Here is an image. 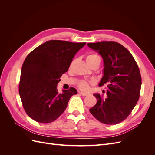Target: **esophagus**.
Returning a JSON list of instances; mask_svg holds the SVG:
<instances>
[{
	"label": "esophagus",
	"mask_w": 155,
	"mask_h": 155,
	"mask_svg": "<svg viewBox=\"0 0 155 155\" xmlns=\"http://www.w3.org/2000/svg\"><path fill=\"white\" fill-rule=\"evenodd\" d=\"M80 94L82 95L83 96H87L88 95V93H85V92H80Z\"/></svg>",
	"instance_id": "obj_1"
}]
</instances>
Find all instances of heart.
I'll return each instance as SVG.
<instances>
[{"label":"heart","mask_w":155,"mask_h":155,"mask_svg":"<svg viewBox=\"0 0 155 155\" xmlns=\"http://www.w3.org/2000/svg\"><path fill=\"white\" fill-rule=\"evenodd\" d=\"M100 58L99 55L95 54H92L87 55V62L88 64L92 63L95 61H100ZM94 83L93 81H81L79 83V87L83 91H87L89 88V85L90 84Z\"/></svg>","instance_id":"obj_1"}]
</instances>
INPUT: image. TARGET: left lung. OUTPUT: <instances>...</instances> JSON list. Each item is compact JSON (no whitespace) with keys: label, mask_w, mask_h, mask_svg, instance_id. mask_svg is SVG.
<instances>
[{"label":"left lung","mask_w":155,"mask_h":155,"mask_svg":"<svg viewBox=\"0 0 155 155\" xmlns=\"http://www.w3.org/2000/svg\"><path fill=\"white\" fill-rule=\"evenodd\" d=\"M87 45L104 60V76L99 86L107 88L105 97L94 94L97 103L89 110L103 124H119L127 118L139 99L142 79L137 63L118 43L103 41Z\"/></svg>","instance_id":"left-lung-1"}]
</instances>
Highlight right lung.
<instances>
[{"label":"right lung","mask_w":155,"mask_h":155,"mask_svg":"<svg viewBox=\"0 0 155 155\" xmlns=\"http://www.w3.org/2000/svg\"><path fill=\"white\" fill-rule=\"evenodd\" d=\"M86 43L50 40L37 46L23 63L18 92L26 114L39 123L54 121L76 94L70 87L59 94L58 83L67 72L74 55Z\"/></svg>","instance_id":"right-lung-1"}]
</instances>
